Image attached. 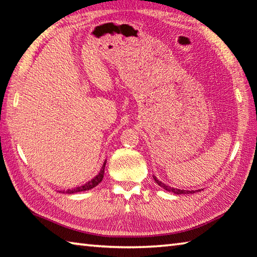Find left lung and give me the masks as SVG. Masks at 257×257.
<instances>
[{
  "label": "left lung",
  "mask_w": 257,
  "mask_h": 257,
  "mask_svg": "<svg viewBox=\"0 0 257 257\" xmlns=\"http://www.w3.org/2000/svg\"><path fill=\"white\" fill-rule=\"evenodd\" d=\"M153 178H154V182H156L159 186L162 187V189H165L166 191H168V192H172V193H174V194L180 195V194H190V193H194V192H195V191H189V190H180V189H175V187H172V186L167 185V184H165V183H162L161 181H159L156 176H153ZM197 191H198V190H197Z\"/></svg>",
  "instance_id": "8db88e82"
}]
</instances>
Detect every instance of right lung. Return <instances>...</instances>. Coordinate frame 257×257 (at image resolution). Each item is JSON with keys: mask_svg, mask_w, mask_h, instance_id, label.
<instances>
[{"mask_svg": "<svg viewBox=\"0 0 257 257\" xmlns=\"http://www.w3.org/2000/svg\"><path fill=\"white\" fill-rule=\"evenodd\" d=\"M105 165H106V160L104 161L103 167H101L100 172L98 173V175H96L95 177L92 178L91 181H89L85 183V184L81 185V186H77L75 189H71V190H67V191H64L65 193H68V194H73V193H77V192H82V191H89L93 189V187L97 186L99 184V183L103 181V177H104V172H105Z\"/></svg>", "mask_w": 257, "mask_h": 257, "instance_id": "obj_1", "label": "right lung"}]
</instances>
